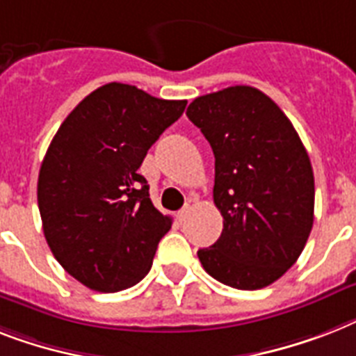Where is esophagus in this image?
I'll return each instance as SVG.
<instances>
[{
    "instance_id": "1",
    "label": "esophagus",
    "mask_w": 356,
    "mask_h": 356,
    "mask_svg": "<svg viewBox=\"0 0 356 356\" xmlns=\"http://www.w3.org/2000/svg\"><path fill=\"white\" fill-rule=\"evenodd\" d=\"M190 210H192V207H190V204H184V207L181 208V210H179V212H177V219H179V221H184V219L188 218V213H190Z\"/></svg>"
}]
</instances>
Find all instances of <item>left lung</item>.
<instances>
[{
  "mask_svg": "<svg viewBox=\"0 0 356 356\" xmlns=\"http://www.w3.org/2000/svg\"><path fill=\"white\" fill-rule=\"evenodd\" d=\"M186 115L212 146L223 216V232L199 248V261L228 287H267L296 263L313 228L307 149L273 98L250 86L197 97Z\"/></svg>",
  "mask_w": 356,
  "mask_h": 356,
  "instance_id": "obj_1",
  "label": "left lung"
}]
</instances>
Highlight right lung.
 <instances>
[{"label":"right lung","instance_id":"1","mask_svg":"<svg viewBox=\"0 0 356 356\" xmlns=\"http://www.w3.org/2000/svg\"><path fill=\"white\" fill-rule=\"evenodd\" d=\"M184 108L111 82L58 128L38 175V208L51 252L86 287L117 293L149 273L172 218L153 207L138 168Z\"/></svg>","mask_w":356,"mask_h":356}]
</instances>
